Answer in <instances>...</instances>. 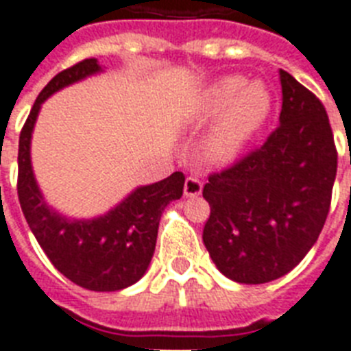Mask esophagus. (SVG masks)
<instances>
[{"mask_svg":"<svg viewBox=\"0 0 351 351\" xmlns=\"http://www.w3.org/2000/svg\"><path fill=\"white\" fill-rule=\"evenodd\" d=\"M184 195L186 197H200L202 195V182L195 178V176H189L186 178V184H184Z\"/></svg>","mask_w":351,"mask_h":351,"instance_id":"34e87169","label":"esophagus"}]
</instances>
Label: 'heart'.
Returning <instances> with one entry per match:
<instances>
[{
	"mask_svg": "<svg viewBox=\"0 0 351 351\" xmlns=\"http://www.w3.org/2000/svg\"><path fill=\"white\" fill-rule=\"evenodd\" d=\"M269 107L271 95L258 80L247 84L242 76H224L215 82L191 117L202 123L224 111L204 142V158L213 165L231 164L266 121Z\"/></svg>",
	"mask_w": 351,
	"mask_h": 351,
	"instance_id": "heart-1",
	"label": "heart"
}]
</instances>
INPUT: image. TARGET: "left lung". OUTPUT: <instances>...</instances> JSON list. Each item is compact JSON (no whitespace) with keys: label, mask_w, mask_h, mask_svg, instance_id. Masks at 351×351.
<instances>
[{"label":"left lung","mask_w":351,"mask_h":351,"mask_svg":"<svg viewBox=\"0 0 351 351\" xmlns=\"http://www.w3.org/2000/svg\"><path fill=\"white\" fill-rule=\"evenodd\" d=\"M278 76L280 125L255 153L209 176L202 191L211 208L204 244L239 284L271 282L304 258L326 222L337 175L324 106L289 73Z\"/></svg>","instance_id":"1"}]
</instances>
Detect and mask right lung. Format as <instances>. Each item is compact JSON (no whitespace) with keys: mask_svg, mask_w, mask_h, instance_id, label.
Segmentation results:
<instances>
[{"mask_svg":"<svg viewBox=\"0 0 351 351\" xmlns=\"http://www.w3.org/2000/svg\"><path fill=\"white\" fill-rule=\"evenodd\" d=\"M104 73L96 58L65 69L45 85L19 134L18 197L30 231L49 261L69 280L90 291H118L145 275L153 258L162 211L184 191V175L134 187L123 200L93 219H73L49 206L32 169L30 143L41 106L54 93Z\"/></svg>","mask_w":351,"mask_h":351,"instance_id":"right-lung-1","label":"right lung"}]
</instances>
